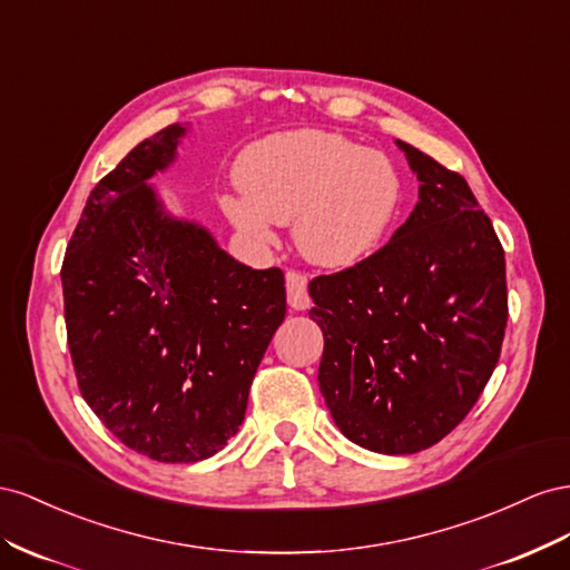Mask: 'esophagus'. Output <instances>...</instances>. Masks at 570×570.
Wrapping results in <instances>:
<instances>
[{
    "label": "esophagus",
    "instance_id": "obj_1",
    "mask_svg": "<svg viewBox=\"0 0 570 570\" xmlns=\"http://www.w3.org/2000/svg\"><path fill=\"white\" fill-rule=\"evenodd\" d=\"M286 296H288V305L294 307V311H307V307L313 305L311 294H307V276L296 272V269H288L286 272Z\"/></svg>",
    "mask_w": 570,
    "mask_h": 570
}]
</instances>
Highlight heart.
Listing matches in <instances>:
<instances>
[{
	"label": "heart",
	"instance_id": "obj_1",
	"mask_svg": "<svg viewBox=\"0 0 570 570\" xmlns=\"http://www.w3.org/2000/svg\"><path fill=\"white\" fill-rule=\"evenodd\" d=\"M236 181L243 198H224L222 207L243 236L267 246L272 222H294L298 250L332 269L375 253L401 205L392 161L317 128L248 145L236 161Z\"/></svg>",
	"mask_w": 570,
	"mask_h": 570
}]
</instances>
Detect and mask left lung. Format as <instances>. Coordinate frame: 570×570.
Listing matches in <instances>:
<instances>
[{"instance_id": "1", "label": "left lung", "mask_w": 570, "mask_h": 570, "mask_svg": "<svg viewBox=\"0 0 570 570\" xmlns=\"http://www.w3.org/2000/svg\"><path fill=\"white\" fill-rule=\"evenodd\" d=\"M396 142L420 181L411 217L377 253L311 282L320 392L353 444L389 456L430 449L470 413L509 320L507 259L468 181Z\"/></svg>"}]
</instances>
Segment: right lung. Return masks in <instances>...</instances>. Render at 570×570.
<instances>
[{
  "mask_svg": "<svg viewBox=\"0 0 570 570\" xmlns=\"http://www.w3.org/2000/svg\"><path fill=\"white\" fill-rule=\"evenodd\" d=\"M167 126L97 184L61 265L78 389L121 444L159 463L215 456L246 415L286 315L284 272L226 255L161 213L145 184L174 159Z\"/></svg>",
  "mask_w": 570,
  "mask_h": 570,
  "instance_id": "right-lung-1",
  "label": "right lung"
}]
</instances>
